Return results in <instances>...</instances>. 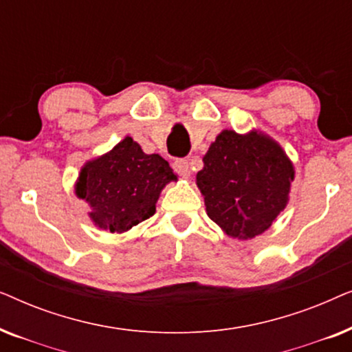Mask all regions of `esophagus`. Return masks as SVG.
<instances>
[{"label":"esophagus","instance_id":"1","mask_svg":"<svg viewBox=\"0 0 352 352\" xmlns=\"http://www.w3.org/2000/svg\"><path fill=\"white\" fill-rule=\"evenodd\" d=\"M173 168H175V171L177 175L181 176H190L192 173V166H190V162L187 160V158H176L175 163H173Z\"/></svg>","mask_w":352,"mask_h":352}]
</instances>
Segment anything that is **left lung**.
<instances>
[{
    "instance_id": "left-lung-1",
    "label": "left lung",
    "mask_w": 352,
    "mask_h": 352,
    "mask_svg": "<svg viewBox=\"0 0 352 352\" xmlns=\"http://www.w3.org/2000/svg\"><path fill=\"white\" fill-rule=\"evenodd\" d=\"M293 163L266 134L224 129L204 157L197 186L206 213L226 234L248 240L263 234L287 206Z\"/></svg>"
}]
</instances>
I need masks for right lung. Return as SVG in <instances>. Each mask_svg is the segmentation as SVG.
Segmentation results:
<instances>
[{"instance_id": "right-lung-1", "label": "right lung", "mask_w": 352, "mask_h": 352, "mask_svg": "<svg viewBox=\"0 0 352 352\" xmlns=\"http://www.w3.org/2000/svg\"><path fill=\"white\" fill-rule=\"evenodd\" d=\"M177 176L158 153L142 152L126 136L112 151L85 163L75 194L89 205V218L99 229L126 232L155 213V204L168 182Z\"/></svg>"}]
</instances>
